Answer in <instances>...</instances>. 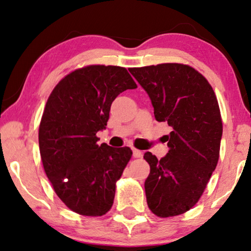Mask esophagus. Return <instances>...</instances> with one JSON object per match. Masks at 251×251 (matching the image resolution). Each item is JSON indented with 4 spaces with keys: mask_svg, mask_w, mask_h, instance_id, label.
<instances>
[{
    "mask_svg": "<svg viewBox=\"0 0 251 251\" xmlns=\"http://www.w3.org/2000/svg\"><path fill=\"white\" fill-rule=\"evenodd\" d=\"M132 151H133L134 158H141V156L143 155V152L140 151V150H137V149H132Z\"/></svg>",
    "mask_w": 251,
    "mask_h": 251,
    "instance_id": "1",
    "label": "esophagus"
}]
</instances>
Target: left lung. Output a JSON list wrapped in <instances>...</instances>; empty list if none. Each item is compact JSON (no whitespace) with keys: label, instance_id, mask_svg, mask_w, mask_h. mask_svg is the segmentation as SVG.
Here are the masks:
<instances>
[{"label":"left lung","instance_id":"left-lung-1","mask_svg":"<svg viewBox=\"0 0 251 251\" xmlns=\"http://www.w3.org/2000/svg\"><path fill=\"white\" fill-rule=\"evenodd\" d=\"M129 72L151 99L156 121L173 128L163 158L144 153L150 164L144 182L148 206L160 218L182 214L200 200L219 161L218 99L206 78L188 65L166 63Z\"/></svg>","mask_w":251,"mask_h":251}]
</instances>
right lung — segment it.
<instances>
[{
	"mask_svg": "<svg viewBox=\"0 0 251 251\" xmlns=\"http://www.w3.org/2000/svg\"><path fill=\"white\" fill-rule=\"evenodd\" d=\"M135 88L124 67L90 65L51 91L39 126L40 156L55 193L73 212L101 216L113 206L132 150L98 145L96 134L106 128L117 96Z\"/></svg>",
	"mask_w": 251,
	"mask_h": 251,
	"instance_id": "1",
	"label": "right lung"
}]
</instances>
